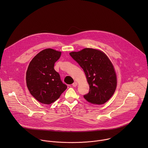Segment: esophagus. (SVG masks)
<instances>
[{"label": "esophagus", "mask_w": 148, "mask_h": 148, "mask_svg": "<svg viewBox=\"0 0 148 148\" xmlns=\"http://www.w3.org/2000/svg\"><path fill=\"white\" fill-rule=\"evenodd\" d=\"M77 86V82H74L72 84V86H73V87H75Z\"/></svg>", "instance_id": "obj_1"}]
</instances>
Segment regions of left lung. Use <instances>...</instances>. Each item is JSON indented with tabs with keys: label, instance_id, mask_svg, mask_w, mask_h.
I'll return each instance as SVG.
<instances>
[{
	"label": "left lung",
	"instance_id": "8db88e82",
	"mask_svg": "<svg viewBox=\"0 0 148 148\" xmlns=\"http://www.w3.org/2000/svg\"><path fill=\"white\" fill-rule=\"evenodd\" d=\"M70 55L86 75L90 90L84 98L92 104L107 102L116 87V74L108 57L99 50L90 48L71 52Z\"/></svg>",
	"mask_w": 148,
	"mask_h": 148
}]
</instances>
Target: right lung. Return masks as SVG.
Segmentation results:
<instances>
[{
    "label": "right lung",
    "instance_id": "1",
    "mask_svg": "<svg viewBox=\"0 0 148 148\" xmlns=\"http://www.w3.org/2000/svg\"><path fill=\"white\" fill-rule=\"evenodd\" d=\"M61 53L51 49H45L30 61L26 72V83L32 95L42 103L56 101L67 88L54 69Z\"/></svg>",
    "mask_w": 148,
    "mask_h": 148
}]
</instances>
